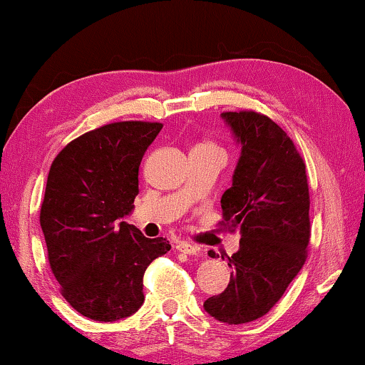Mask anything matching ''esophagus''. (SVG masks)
<instances>
[{"label": "esophagus", "instance_id": "1", "mask_svg": "<svg viewBox=\"0 0 365 365\" xmlns=\"http://www.w3.org/2000/svg\"><path fill=\"white\" fill-rule=\"evenodd\" d=\"M176 249L179 252H184V254H197L199 252V246H196V244H191V242H186V241H179L176 244Z\"/></svg>", "mask_w": 365, "mask_h": 365}]
</instances>
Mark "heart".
I'll return each mask as SVG.
<instances>
[{
	"label": "heart",
	"instance_id": "obj_1",
	"mask_svg": "<svg viewBox=\"0 0 365 365\" xmlns=\"http://www.w3.org/2000/svg\"><path fill=\"white\" fill-rule=\"evenodd\" d=\"M196 148H216V146H214L212 143H202V144H199V146H196Z\"/></svg>",
	"mask_w": 365,
	"mask_h": 365
}]
</instances>
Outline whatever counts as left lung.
<instances>
[{
  "label": "left lung",
  "instance_id": "8db88e82",
  "mask_svg": "<svg viewBox=\"0 0 365 365\" xmlns=\"http://www.w3.org/2000/svg\"><path fill=\"white\" fill-rule=\"evenodd\" d=\"M222 118L242 149L219 224L239 231L241 247L227 256L232 274L226 291L209 297L204 309L221 322L246 324L276 306L306 262L311 199L306 163L281 126L252 109Z\"/></svg>",
  "mask_w": 365,
  "mask_h": 365
}]
</instances>
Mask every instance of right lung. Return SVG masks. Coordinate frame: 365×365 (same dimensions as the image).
<instances>
[{
    "label": "right lung",
    "mask_w": 365,
    "mask_h": 365,
    "mask_svg": "<svg viewBox=\"0 0 365 365\" xmlns=\"http://www.w3.org/2000/svg\"><path fill=\"white\" fill-rule=\"evenodd\" d=\"M161 123L119 121L73 139L51 164L39 224L69 306L113 322L143 306V276L171 249L121 219L139 194V164Z\"/></svg>",
    "instance_id": "1"
}]
</instances>
